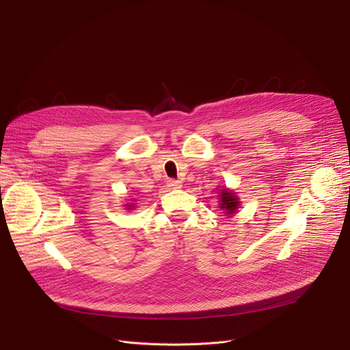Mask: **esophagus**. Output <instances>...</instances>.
<instances>
[{"mask_svg":"<svg viewBox=\"0 0 350 350\" xmlns=\"http://www.w3.org/2000/svg\"><path fill=\"white\" fill-rule=\"evenodd\" d=\"M167 186H169L170 189H180V187H181L180 181H178V180H173V178L167 180Z\"/></svg>","mask_w":350,"mask_h":350,"instance_id":"obj_1","label":"esophagus"}]
</instances>
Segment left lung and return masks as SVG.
Instances as JSON below:
<instances>
[{
    "mask_svg": "<svg viewBox=\"0 0 350 350\" xmlns=\"http://www.w3.org/2000/svg\"><path fill=\"white\" fill-rule=\"evenodd\" d=\"M218 200H219V208H221V211L227 215V217H231L237 213V210L240 208V197L237 196V193L231 189H227V187H223L221 190H219V196H218Z\"/></svg>",
    "mask_w": 350,
    "mask_h": 350,
    "instance_id": "left-lung-1",
    "label": "left lung"
}]
</instances>
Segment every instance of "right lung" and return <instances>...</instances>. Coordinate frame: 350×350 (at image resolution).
Returning <instances> with one entry per match:
<instances>
[{
    "label": "right lung",
    "instance_id": "right-lung-1",
    "mask_svg": "<svg viewBox=\"0 0 350 350\" xmlns=\"http://www.w3.org/2000/svg\"><path fill=\"white\" fill-rule=\"evenodd\" d=\"M129 201H132V203H126V204H123L124 207H126V210H129V211H131V210H135V207H136V203H135V201L136 200H129Z\"/></svg>",
    "mask_w": 350,
    "mask_h": 350
}]
</instances>
